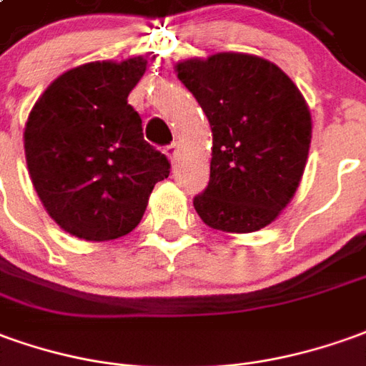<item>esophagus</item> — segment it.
Wrapping results in <instances>:
<instances>
[{
  "mask_svg": "<svg viewBox=\"0 0 366 366\" xmlns=\"http://www.w3.org/2000/svg\"><path fill=\"white\" fill-rule=\"evenodd\" d=\"M165 153H167V157L171 159V163H175V161H177V155H179V143H175V141H173L171 145H167V147H165Z\"/></svg>",
  "mask_w": 366,
  "mask_h": 366,
  "instance_id": "1",
  "label": "esophagus"
}]
</instances>
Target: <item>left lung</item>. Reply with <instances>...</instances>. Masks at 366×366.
Segmentation results:
<instances>
[{
	"mask_svg": "<svg viewBox=\"0 0 366 366\" xmlns=\"http://www.w3.org/2000/svg\"><path fill=\"white\" fill-rule=\"evenodd\" d=\"M177 77L205 111L213 133L211 175L193 205L227 233L269 225L293 199L311 143L303 95L274 63L217 53L177 63Z\"/></svg>",
	"mask_w": 366,
	"mask_h": 366,
	"instance_id": "1",
	"label": "left lung"
}]
</instances>
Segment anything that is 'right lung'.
I'll return each instance as SVG.
<instances>
[{
  "label": "right lung",
  "mask_w": 366,
  "mask_h": 366,
  "mask_svg": "<svg viewBox=\"0 0 366 366\" xmlns=\"http://www.w3.org/2000/svg\"><path fill=\"white\" fill-rule=\"evenodd\" d=\"M147 61H93L59 75L25 125V161L44 207L85 241H109L139 225L171 163L143 139L127 103Z\"/></svg>",
  "instance_id": "1"
}]
</instances>
